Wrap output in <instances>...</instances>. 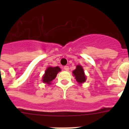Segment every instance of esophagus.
Listing matches in <instances>:
<instances>
[{
	"mask_svg": "<svg viewBox=\"0 0 129 129\" xmlns=\"http://www.w3.org/2000/svg\"><path fill=\"white\" fill-rule=\"evenodd\" d=\"M64 70H66V71H68V70H69V67L68 66H64Z\"/></svg>",
	"mask_w": 129,
	"mask_h": 129,
	"instance_id": "esophagus-1",
	"label": "esophagus"
}]
</instances>
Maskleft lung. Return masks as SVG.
Listing matches in <instances>:
<instances>
[{"label":"left lung","mask_w":129,"mask_h":129,"mask_svg":"<svg viewBox=\"0 0 129 129\" xmlns=\"http://www.w3.org/2000/svg\"><path fill=\"white\" fill-rule=\"evenodd\" d=\"M73 76L75 77L76 80L79 84H83L86 80V76L81 65L76 66V68L72 72Z\"/></svg>","instance_id":"obj_1"}]
</instances>
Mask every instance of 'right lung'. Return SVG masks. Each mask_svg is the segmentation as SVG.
<instances>
[{"instance_id": "obj_1", "label": "right lung", "mask_w": 129, "mask_h": 129, "mask_svg": "<svg viewBox=\"0 0 129 129\" xmlns=\"http://www.w3.org/2000/svg\"><path fill=\"white\" fill-rule=\"evenodd\" d=\"M61 68L59 67H48L42 77V81L47 85H51L52 81L56 77L57 74L61 72Z\"/></svg>"}]
</instances>
